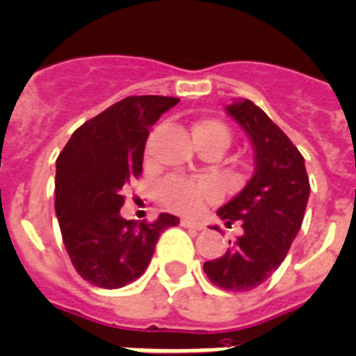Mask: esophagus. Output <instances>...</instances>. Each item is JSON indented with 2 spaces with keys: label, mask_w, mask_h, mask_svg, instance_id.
<instances>
[{
  "label": "esophagus",
  "mask_w": 356,
  "mask_h": 356,
  "mask_svg": "<svg viewBox=\"0 0 356 356\" xmlns=\"http://www.w3.org/2000/svg\"><path fill=\"white\" fill-rule=\"evenodd\" d=\"M180 225L185 229H193V231H202V229H204V225L200 224V222H196V220H191V218H181Z\"/></svg>",
  "instance_id": "1"
}]
</instances>
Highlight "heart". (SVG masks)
<instances>
[{
    "label": "heart",
    "mask_w": 356,
    "mask_h": 356,
    "mask_svg": "<svg viewBox=\"0 0 356 356\" xmlns=\"http://www.w3.org/2000/svg\"><path fill=\"white\" fill-rule=\"evenodd\" d=\"M193 136L195 142H204V140H218L222 145L229 143V129L224 123L213 118H202L193 125ZM161 204L176 211V213L193 214L198 213L204 207L205 202L214 200L216 191L211 184L205 181H189L181 178H167L161 181L158 189Z\"/></svg>",
    "instance_id": "obj_1"
}]
</instances>
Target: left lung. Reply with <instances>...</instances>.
<instances>
[{"label":"left lung","mask_w":356,"mask_h":356,"mask_svg":"<svg viewBox=\"0 0 356 356\" xmlns=\"http://www.w3.org/2000/svg\"><path fill=\"white\" fill-rule=\"evenodd\" d=\"M225 111L251 140L254 172L218 209L227 227L242 224V234L229 240L222 257L205 262L204 271L222 289L251 291L277 271L300 231L309 178L298 149L251 99H236Z\"/></svg>","instance_id":"8db88e82"}]
</instances>
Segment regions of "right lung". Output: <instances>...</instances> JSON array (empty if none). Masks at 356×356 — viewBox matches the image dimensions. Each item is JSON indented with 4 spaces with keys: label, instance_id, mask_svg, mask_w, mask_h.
<instances>
[{
    "label": "right lung",
    "instance_id": "1",
    "mask_svg": "<svg viewBox=\"0 0 356 356\" xmlns=\"http://www.w3.org/2000/svg\"><path fill=\"white\" fill-rule=\"evenodd\" d=\"M180 99L129 96L85 122L56 160V216L70 262L83 280L118 289L151 264L160 234L180 224L122 218V189L142 172L149 129Z\"/></svg>",
    "mask_w": 356,
    "mask_h": 356
}]
</instances>
